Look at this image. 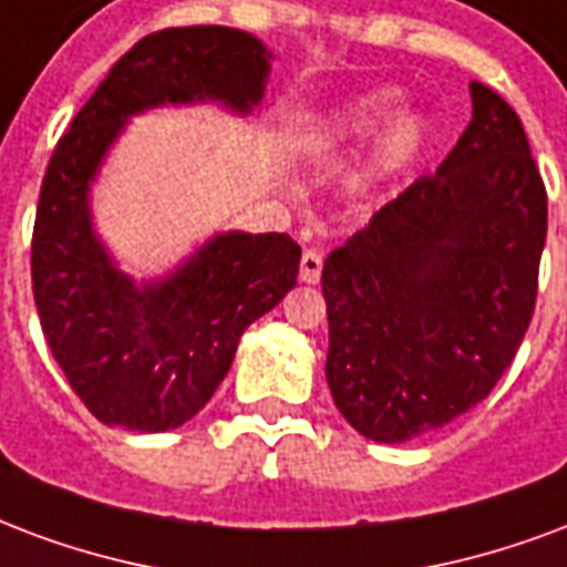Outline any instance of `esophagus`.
<instances>
[{
    "instance_id": "obj_1",
    "label": "esophagus",
    "mask_w": 567,
    "mask_h": 567,
    "mask_svg": "<svg viewBox=\"0 0 567 567\" xmlns=\"http://www.w3.org/2000/svg\"><path fill=\"white\" fill-rule=\"evenodd\" d=\"M321 251L316 249H306L303 258H300V279L309 285H316L321 279Z\"/></svg>"
}]
</instances>
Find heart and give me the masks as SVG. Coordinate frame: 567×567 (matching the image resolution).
<instances>
[{
  "label": "heart",
  "mask_w": 567,
  "mask_h": 567,
  "mask_svg": "<svg viewBox=\"0 0 567 567\" xmlns=\"http://www.w3.org/2000/svg\"><path fill=\"white\" fill-rule=\"evenodd\" d=\"M400 107V92L379 90L360 95L354 102L342 104L337 111L324 113L312 132H309V146L316 153H330L342 150L375 134L380 123ZM381 128V127H380ZM382 130V128H381ZM430 144V123L421 113H396L394 120L375 137L372 155H369V174L372 177H393L426 150Z\"/></svg>",
  "instance_id": "b5f03b06"
}]
</instances>
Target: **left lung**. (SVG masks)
I'll return each mask as SVG.
<instances>
[{"label":"left lung","mask_w":567,"mask_h":567,"mask_svg":"<svg viewBox=\"0 0 567 567\" xmlns=\"http://www.w3.org/2000/svg\"><path fill=\"white\" fill-rule=\"evenodd\" d=\"M547 188L514 107L472 81V123L430 177L327 255V384L360 435L400 444L489 396L529 330Z\"/></svg>","instance_id":"1"}]
</instances>
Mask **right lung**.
Here are the masks:
<instances>
[{"label": "right lung", "instance_id": "right-lung-1", "mask_svg": "<svg viewBox=\"0 0 567 567\" xmlns=\"http://www.w3.org/2000/svg\"><path fill=\"white\" fill-rule=\"evenodd\" d=\"M272 53L230 27L141 38L71 120L50 155L32 230V295L71 390L107 426L177 430L228 375L243 330L297 285L288 234H216L155 282H134L92 228L90 186L128 116L219 102L249 113Z\"/></svg>", "mask_w": 567, "mask_h": 567}]
</instances>
